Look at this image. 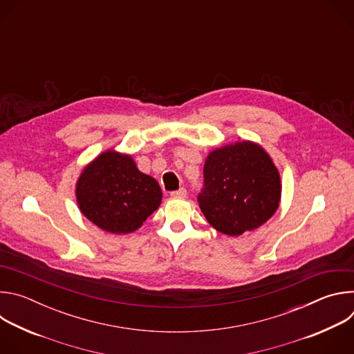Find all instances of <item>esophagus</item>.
Segmentation results:
<instances>
[{
	"mask_svg": "<svg viewBox=\"0 0 354 354\" xmlns=\"http://www.w3.org/2000/svg\"><path fill=\"white\" fill-rule=\"evenodd\" d=\"M186 194H187V192H186L185 187H180L179 190H175V192L171 193V196H172L174 198H183V197H186Z\"/></svg>",
	"mask_w": 354,
	"mask_h": 354,
	"instance_id": "obj_1",
	"label": "esophagus"
}]
</instances>
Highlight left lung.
<instances>
[{"label":"left lung","instance_id":"1","mask_svg":"<svg viewBox=\"0 0 354 354\" xmlns=\"http://www.w3.org/2000/svg\"><path fill=\"white\" fill-rule=\"evenodd\" d=\"M205 187L198 206L217 231L238 236L263 225L279 209L280 174L254 141L213 149L205 162Z\"/></svg>","mask_w":354,"mask_h":354}]
</instances>
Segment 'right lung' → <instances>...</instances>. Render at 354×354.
<instances>
[{
    "label": "right lung",
    "mask_w": 354,
    "mask_h": 354,
    "mask_svg": "<svg viewBox=\"0 0 354 354\" xmlns=\"http://www.w3.org/2000/svg\"><path fill=\"white\" fill-rule=\"evenodd\" d=\"M81 213L111 234H130L161 205L158 182L138 171L129 154L108 149L91 161L75 185Z\"/></svg>",
    "instance_id": "right-lung-1"
}]
</instances>
